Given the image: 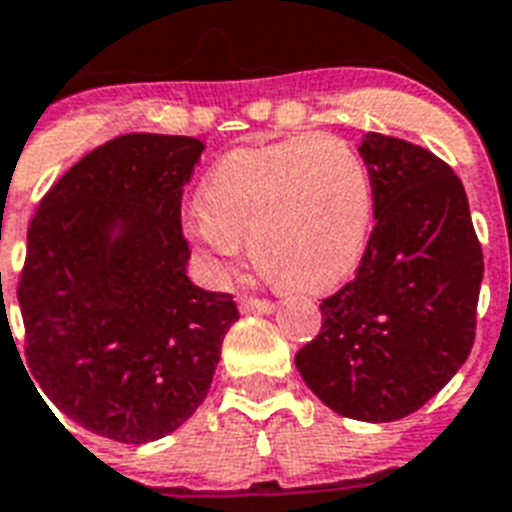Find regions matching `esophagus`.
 Wrapping results in <instances>:
<instances>
[{
    "instance_id": "obj_1",
    "label": "esophagus",
    "mask_w": 512,
    "mask_h": 512,
    "mask_svg": "<svg viewBox=\"0 0 512 512\" xmlns=\"http://www.w3.org/2000/svg\"><path fill=\"white\" fill-rule=\"evenodd\" d=\"M239 309H242L244 315H270L276 309V304L257 299V296H242L239 299Z\"/></svg>"
}]
</instances>
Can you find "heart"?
Returning a JSON list of instances; mask_svg holds the SVG:
<instances>
[{
	"label": "heart",
	"mask_w": 512,
	"mask_h": 512,
	"mask_svg": "<svg viewBox=\"0 0 512 512\" xmlns=\"http://www.w3.org/2000/svg\"><path fill=\"white\" fill-rule=\"evenodd\" d=\"M372 221L369 171L351 145L296 135L234 150L210 171L190 229L216 268L249 255L286 291H325L351 273Z\"/></svg>",
	"instance_id": "obj_1"
}]
</instances>
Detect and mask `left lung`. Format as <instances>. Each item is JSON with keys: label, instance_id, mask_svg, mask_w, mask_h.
<instances>
[{"label": "left lung", "instance_id": "8db88e82", "mask_svg": "<svg viewBox=\"0 0 512 512\" xmlns=\"http://www.w3.org/2000/svg\"><path fill=\"white\" fill-rule=\"evenodd\" d=\"M375 229L356 276L322 299L317 338L296 351L336 414L395 422L440 393L471 354L484 257L461 179L435 153L367 132Z\"/></svg>", "mask_w": 512, "mask_h": 512}]
</instances>
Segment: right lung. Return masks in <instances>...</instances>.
Returning a JSON list of instances; mask_svg holds the SVG:
<instances>
[{"label": "right lung", "mask_w": 512, "mask_h": 512, "mask_svg": "<svg viewBox=\"0 0 512 512\" xmlns=\"http://www.w3.org/2000/svg\"><path fill=\"white\" fill-rule=\"evenodd\" d=\"M203 148L150 132L109 140L30 221L17 286L28 377L70 422L109 440L140 445L182 427L239 320L231 294L187 278L182 187Z\"/></svg>", "instance_id": "right-lung-1"}]
</instances>
